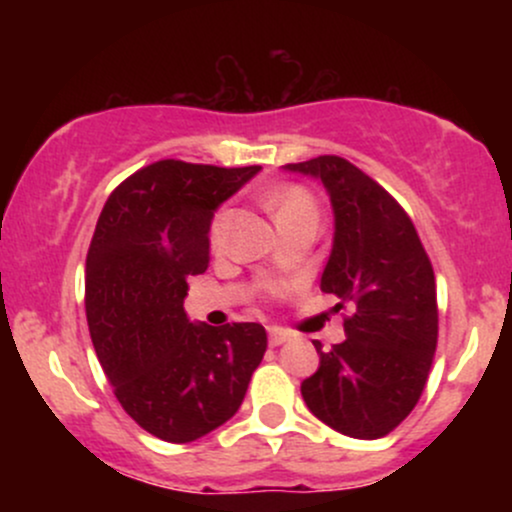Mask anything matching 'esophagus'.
Listing matches in <instances>:
<instances>
[{"mask_svg": "<svg viewBox=\"0 0 512 512\" xmlns=\"http://www.w3.org/2000/svg\"><path fill=\"white\" fill-rule=\"evenodd\" d=\"M284 342H289V332L279 330V327H269V344L281 346Z\"/></svg>", "mask_w": 512, "mask_h": 512, "instance_id": "esophagus-1", "label": "esophagus"}]
</instances>
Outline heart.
<instances>
[{
    "label": "heart",
    "mask_w": 512,
    "mask_h": 512,
    "mask_svg": "<svg viewBox=\"0 0 512 512\" xmlns=\"http://www.w3.org/2000/svg\"><path fill=\"white\" fill-rule=\"evenodd\" d=\"M269 209L274 211L276 221H284V219H291V216H303V214L317 216V204L313 195H310V192L301 185H286L272 192V197H269ZM223 221H226V216L223 214H219L214 219V236H219L221 233Z\"/></svg>",
    "instance_id": "heart-1"
}]
</instances>
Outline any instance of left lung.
I'll return each instance as SVG.
<instances>
[{
    "label": "left lung",
    "mask_w": 512,
    "mask_h": 512,
    "mask_svg": "<svg viewBox=\"0 0 512 512\" xmlns=\"http://www.w3.org/2000/svg\"><path fill=\"white\" fill-rule=\"evenodd\" d=\"M322 180L334 209V243L320 289L349 308L346 339L322 351L301 395L344 436L383 438L424 392L438 344L436 276L419 233L385 187L342 156L284 166Z\"/></svg>",
    "instance_id": "1"
}]
</instances>
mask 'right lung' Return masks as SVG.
<instances>
[{"label":"right lung","instance_id":"obj_1","mask_svg":"<svg viewBox=\"0 0 512 512\" xmlns=\"http://www.w3.org/2000/svg\"><path fill=\"white\" fill-rule=\"evenodd\" d=\"M260 166L166 158L110 192L86 257V320L117 402L151 436L192 443L243 404L267 351L257 322L187 320V279L209 267L214 211Z\"/></svg>","mask_w":512,"mask_h":512}]
</instances>
